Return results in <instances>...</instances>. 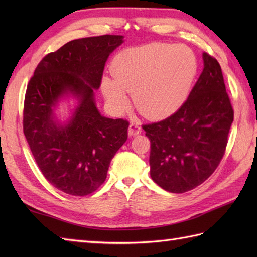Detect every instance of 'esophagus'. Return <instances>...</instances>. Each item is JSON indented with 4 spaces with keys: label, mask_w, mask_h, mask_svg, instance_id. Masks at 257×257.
Here are the masks:
<instances>
[{
    "label": "esophagus",
    "mask_w": 257,
    "mask_h": 257,
    "mask_svg": "<svg viewBox=\"0 0 257 257\" xmlns=\"http://www.w3.org/2000/svg\"><path fill=\"white\" fill-rule=\"evenodd\" d=\"M129 136L130 137H135V136H137L141 133V125L139 121H132L129 124Z\"/></svg>",
    "instance_id": "1"
}]
</instances>
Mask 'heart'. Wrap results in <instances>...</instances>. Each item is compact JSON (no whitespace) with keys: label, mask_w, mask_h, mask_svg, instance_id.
<instances>
[{"label":"heart","mask_w":257,"mask_h":257,"mask_svg":"<svg viewBox=\"0 0 257 257\" xmlns=\"http://www.w3.org/2000/svg\"><path fill=\"white\" fill-rule=\"evenodd\" d=\"M111 72L113 80L103 78L102 90L113 107L127 106L128 92L146 117L161 118L176 111L187 99L198 61L185 45L151 43L118 54Z\"/></svg>","instance_id":"obj_1"}]
</instances>
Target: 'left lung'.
I'll return each mask as SVG.
<instances>
[{
    "mask_svg": "<svg viewBox=\"0 0 257 257\" xmlns=\"http://www.w3.org/2000/svg\"><path fill=\"white\" fill-rule=\"evenodd\" d=\"M204 68L188 99L170 117L144 124L150 140V176L166 191L184 193L216 170L234 119L219 62L203 54Z\"/></svg>",
    "mask_w": 257,
    "mask_h": 257,
    "instance_id": "obj_1",
    "label": "left lung"
}]
</instances>
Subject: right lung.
Wrapping results in <instances>:
<instances>
[{"instance_id": "obj_1", "label": "right lung", "mask_w": 257, "mask_h": 257, "mask_svg": "<svg viewBox=\"0 0 257 257\" xmlns=\"http://www.w3.org/2000/svg\"><path fill=\"white\" fill-rule=\"evenodd\" d=\"M122 38L107 34L70 41L43 57L27 84L23 109L27 144L43 176L69 195L95 192L128 138L127 120L102 117L94 99L109 54ZM67 91L81 102L70 123L59 127L51 107Z\"/></svg>"}]
</instances>
